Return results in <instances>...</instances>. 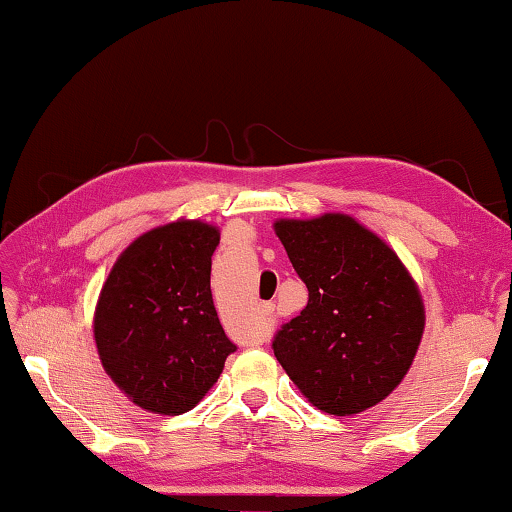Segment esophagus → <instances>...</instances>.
<instances>
[{"mask_svg": "<svg viewBox=\"0 0 512 512\" xmlns=\"http://www.w3.org/2000/svg\"><path fill=\"white\" fill-rule=\"evenodd\" d=\"M262 314H264V319H271V316H273V305L271 303H264L262 305Z\"/></svg>", "mask_w": 512, "mask_h": 512, "instance_id": "1", "label": "esophagus"}]
</instances>
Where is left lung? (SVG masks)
Segmentation results:
<instances>
[{
  "mask_svg": "<svg viewBox=\"0 0 512 512\" xmlns=\"http://www.w3.org/2000/svg\"><path fill=\"white\" fill-rule=\"evenodd\" d=\"M307 305L273 353L307 401L346 417L401 383L424 332L415 280L383 239L344 214L275 223Z\"/></svg>",
  "mask_w": 512,
  "mask_h": 512,
  "instance_id": "8db88e82",
  "label": "left lung"
}]
</instances>
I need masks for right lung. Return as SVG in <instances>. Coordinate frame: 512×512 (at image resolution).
<instances>
[{
    "label": "right lung",
    "mask_w": 512,
    "mask_h": 512,
    "mask_svg": "<svg viewBox=\"0 0 512 512\" xmlns=\"http://www.w3.org/2000/svg\"><path fill=\"white\" fill-rule=\"evenodd\" d=\"M218 230L177 221L136 239L95 307V344L113 383L143 410L196 408L237 351L218 321L209 275Z\"/></svg>",
    "instance_id": "right-lung-1"
}]
</instances>
